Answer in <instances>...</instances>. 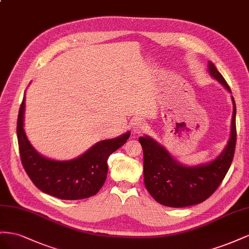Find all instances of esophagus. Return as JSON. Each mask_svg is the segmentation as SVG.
<instances>
[{"mask_svg":"<svg viewBox=\"0 0 249 249\" xmlns=\"http://www.w3.org/2000/svg\"><path fill=\"white\" fill-rule=\"evenodd\" d=\"M146 128H147V125L144 122H142V121H140V120L136 121V122H134V124H133V130L136 132L144 131V130H146Z\"/></svg>","mask_w":249,"mask_h":249,"instance_id":"esophagus-1","label":"esophagus"}]
</instances>
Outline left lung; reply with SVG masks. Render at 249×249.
Instances as JSON below:
<instances>
[{
    "label": "left lung",
    "mask_w": 249,
    "mask_h": 249,
    "mask_svg": "<svg viewBox=\"0 0 249 249\" xmlns=\"http://www.w3.org/2000/svg\"><path fill=\"white\" fill-rule=\"evenodd\" d=\"M210 75L231 90L214 63H208ZM232 117L231 136L223 151L207 164L186 166L177 161L167 149L149 136L140 137L144 153V181L150 195L159 203L170 208L198 204L214 193L231 165L236 148V103L231 96Z\"/></svg>",
    "instance_id": "left-lung-1"
}]
</instances>
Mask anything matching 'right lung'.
<instances>
[{
	"label": "right lung",
	"mask_w": 249,
	"mask_h": 249,
	"mask_svg": "<svg viewBox=\"0 0 249 249\" xmlns=\"http://www.w3.org/2000/svg\"><path fill=\"white\" fill-rule=\"evenodd\" d=\"M24 96L18 118V141L22 164L32 182L40 191L65 200H78L97 194L107 176V159L130 137V131L103 140L88 151L69 160L48 159L35 150L24 129Z\"/></svg>",
	"instance_id": "add662e5"
}]
</instances>
